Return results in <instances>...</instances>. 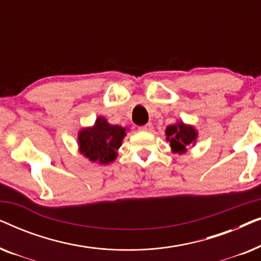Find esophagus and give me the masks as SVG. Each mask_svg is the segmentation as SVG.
Returning a JSON list of instances; mask_svg holds the SVG:
<instances>
[{
    "mask_svg": "<svg viewBox=\"0 0 261 261\" xmlns=\"http://www.w3.org/2000/svg\"><path fill=\"white\" fill-rule=\"evenodd\" d=\"M139 130H141V132H152L153 130V124L152 123L145 124V126H141L140 128H139Z\"/></svg>",
    "mask_w": 261,
    "mask_h": 261,
    "instance_id": "esophagus-1",
    "label": "esophagus"
}]
</instances>
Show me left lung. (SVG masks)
<instances>
[{"label": "left lung", "mask_w": 261, "mask_h": 261, "mask_svg": "<svg viewBox=\"0 0 261 261\" xmlns=\"http://www.w3.org/2000/svg\"><path fill=\"white\" fill-rule=\"evenodd\" d=\"M166 140L170 142L171 151L178 154H184L189 146H195L197 141L198 133L191 124L177 121L174 124H170L165 129Z\"/></svg>", "instance_id": "left-lung-1"}]
</instances>
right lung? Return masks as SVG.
<instances>
[{"mask_svg":"<svg viewBox=\"0 0 261 261\" xmlns=\"http://www.w3.org/2000/svg\"><path fill=\"white\" fill-rule=\"evenodd\" d=\"M128 128L110 124L106 117L98 116L91 127L78 132L77 142L80 153L91 163L108 165L117 158Z\"/></svg>","mask_w":261,"mask_h":261,"instance_id":"add662e5","label":"right lung"}]
</instances>
